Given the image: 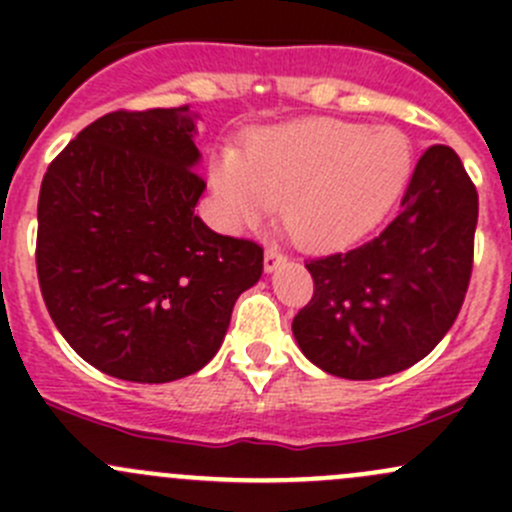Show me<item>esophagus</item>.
<instances>
[{
  "label": "esophagus",
  "mask_w": 512,
  "mask_h": 512,
  "mask_svg": "<svg viewBox=\"0 0 512 512\" xmlns=\"http://www.w3.org/2000/svg\"><path fill=\"white\" fill-rule=\"evenodd\" d=\"M285 260H287L285 252H280V250H277V247L270 245V247H267V250H265V270H267V272L277 270V267H280Z\"/></svg>",
  "instance_id": "esophagus-1"
}]
</instances>
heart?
Listing matches in <instances>:
<instances>
[{
    "label": "heart",
    "instance_id": "1",
    "mask_svg": "<svg viewBox=\"0 0 512 512\" xmlns=\"http://www.w3.org/2000/svg\"><path fill=\"white\" fill-rule=\"evenodd\" d=\"M414 148L396 128L312 118L257 133L250 156L227 151L213 168L227 218L257 225L285 201V220L309 247L364 235L404 190Z\"/></svg>",
    "mask_w": 512,
    "mask_h": 512
}]
</instances>
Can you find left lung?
<instances>
[{
  "mask_svg": "<svg viewBox=\"0 0 512 512\" xmlns=\"http://www.w3.org/2000/svg\"><path fill=\"white\" fill-rule=\"evenodd\" d=\"M478 190L448 146L418 158L399 215L379 235L304 262L314 294L292 322L312 364L342 379L396 374L456 322L473 272Z\"/></svg>",
  "mask_w": 512,
  "mask_h": 512,
  "instance_id": "8db88e82",
  "label": "left lung"
}]
</instances>
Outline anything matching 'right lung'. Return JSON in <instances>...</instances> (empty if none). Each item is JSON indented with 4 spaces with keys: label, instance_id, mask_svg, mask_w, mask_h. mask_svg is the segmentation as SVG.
I'll list each match as a JSON object with an SVG mask.
<instances>
[{
    "label": "right lung",
    "instance_id": "add662e5",
    "mask_svg": "<svg viewBox=\"0 0 512 512\" xmlns=\"http://www.w3.org/2000/svg\"><path fill=\"white\" fill-rule=\"evenodd\" d=\"M190 106L96 118L46 168L36 275L61 337L98 371L165 384L203 369L235 299L262 275V245L195 215Z\"/></svg>",
    "mask_w": 512,
    "mask_h": 512
}]
</instances>
